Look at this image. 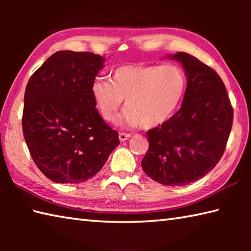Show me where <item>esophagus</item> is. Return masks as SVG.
I'll return each mask as SVG.
<instances>
[{"label":"esophagus","instance_id":"34e87169","mask_svg":"<svg viewBox=\"0 0 251 251\" xmlns=\"http://www.w3.org/2000/svg\"><path fill=\"white\" fill-rule=\"evenodd\" d=\"M118 137H120V141L121 142H124V141H127V139L130 137V134L124 133V131H121V133L118 134Z\"/></svg>","mask_w":251,"mask_h":251}]
</instances>
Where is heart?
Returning <instances> with one entry per match:
<instances>
[{
	"label": "heart",
	"instance_id": "1",
	"mask_svg": "<svg viewBox=\"0 0 251 251\" xmlns=\"http://www.w3.org/2000/svg\"><path fill=\"white\" fill-rule=\"evenodd\" d=\"M186 86V74L179 65L133 64L114 70L110 80H94L91 94L104 120L114 121L125 99L122 123L152 128L175 113Z\"/></svg>",
	"mask_w": 251,
	"mask_h": 251
}]
</instances>
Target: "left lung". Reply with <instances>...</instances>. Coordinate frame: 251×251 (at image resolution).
Listing matches in <instances>:
<instances>
[{
	"mask_svg": "<svg viewBox=\"0 0 251 251\" xmlns=\"http://www.w3.org/2000/svg\"><path fill=\"white\" fill-rule=\"evenodd\" d=\"M171 57L186 71L185 96L175 115L146 133L150 147L142 167L157 182L185 186L207 175L222 158L233 109L214 69L187 53Z\"/></svg>",
	"mask_w": 251,
	"mask_h": 251,
	"instance_id": "8db88e82",
	"label": "left lung"
}]
</instances>
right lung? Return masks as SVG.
I'll return each instance as SVG.
<instances>
[{"label":"right lung","instance_id":"1","mask_svg":"<svg viewBox=\"0 0 251 251\" xmlns=\"http://www.w3.org/2000/svg\"><path fill=\"white\" fill-rule=\"evenodd\" d=\"M104 59L91 52L59 50L27 82L23 135L34 163L55 182L78 184L95 176L120 144L91 94Z\"/></svg>","mask_w":251,"mask_h":251}]
</instances>
